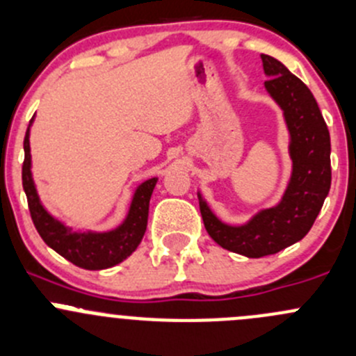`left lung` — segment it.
Listing matches in <instances>:
<instances>
[{
	"label": "left lung",
	"instance_id": "1",
	"mask_svg": "<svg viewBox=\"0 0 356 356\" xmlns=\"http://www.w3.org/2000/svg\"><path fill=\"white\" fill-rule=\"evenodd\" d=\"M265 90L282 111L289 133L291 173L277 204L248 221L221 220L197 190L204 227L216 244L245 258L275 254L301 241L315 223L330 188V136L312 91L270 55H261Z\"/></svg>",
	"mask_w": 356,
	"mask_h": 356
}]
</instances>
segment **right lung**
I'll return each mask as SVG.
<instances>
[{
  "instance_id": "add662e5",
  "label": "right lung",
  "mask_w": 356,
  "mask_h": 356,
  "mask_svg": "<svg viewBox=\"0 0 356 356\" xmlns=\"http://www.w3.org/2000/svg\"><path fill=\"white\" fill-rule=\"evenodd\" d=\"M34 118L31 119L29 128L24 138V159L22 166V185L24 192L29 202L31 218L34 221L38 234L41 235L48 248L57 251L67 261L74 263L76 266L84 270H105L111 266L119 265L142 242L149 221V204L154 188L159 178H149L138 183L133 190L131 200H129L128 213L124 220L115 228L105 232L95 230H79V228L67 227L62 220L50 213L43 206L38 193L36 183L33 178V156H31V126Z\"/></svg>"
}]
</instances>
